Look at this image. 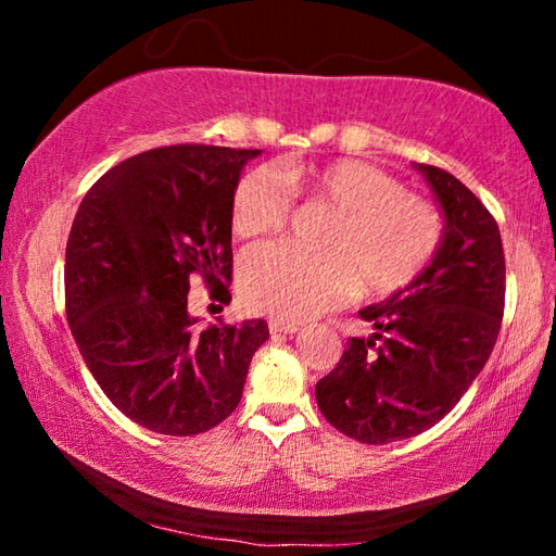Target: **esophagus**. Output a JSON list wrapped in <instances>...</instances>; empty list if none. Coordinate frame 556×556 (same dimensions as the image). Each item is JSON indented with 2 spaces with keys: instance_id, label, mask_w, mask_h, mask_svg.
<instances>
[{
  "instance_id": "1",
  "label": "esophagus",
  "mask_w": 556,
  "mask_h": 556,
  "mask_svg": "<svg viewBox=\"0 0 556 556\" xmlns=\"http://www.w3.org/2000/svg\"><path fill=\"white\" fill-rule=\"evenodd\" d=\"M269 331L271 333H296L299 331V324L294 321H279V318H271L269 321Z\"/></svg>"
}]
</instances>
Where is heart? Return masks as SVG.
<instances>
[{"mask_svg": "<svg viewBox=\"0 0 556 556\" xmlns=\"http://www.w3.org/2000/svg\"><path fill=\"white\" fill-rule=\"evenodd\" d=\"M294 199L304 208L331 211L316 240L321 252L260 244L244 252L238 271L242 304L279 321L324 314L355 287L365 296L397 294L431 265L444 238L434 203L355 159L244 172L230 203L232 232L250 240L281 230Z\"/></svg>", "mask_w": 556, "mask_h": 556, "instance_id": "1", "label": "heart"}]
</instances>
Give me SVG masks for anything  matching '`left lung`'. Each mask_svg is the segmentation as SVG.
<instances>
[{
  "label": "left lung",
  "instance_id": "left-lung-1",
  "mask_svg": "<svg viewBox=\"0 0 556 556\" xmlns=\"http://www.w3.org/2000/svg\"><path fill=\"white\" fill-rule=\"evenodd\" d=\"M444 211L431 265L361 312L378 333L351 338L316 382L324 417L363 444L417 437L464 397L493 353L505 312V255L491 211L456 176L419 164Z\"/></svg>",
  "mask_w": 556,
  "mask_h": 556
}]
</instances>
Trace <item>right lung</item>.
I'll use <instances>...</instances> for the list:
<instances>
[{
	"instance_id": "obj_1",
	"label": "right lung",
	"mask_w": 556,
	"mask_h": 556,
	"mask_svg": "<svg viewBox=\"0 0 556 556\" xmlns=\"http://www.w3.org/2000/svg\"><path fill=\"white\" fill-rule=\"evenodd\" d=\"M257 154L152 149L102 174L75 213L65 248L73 338L110 402L156 434H203L230 417L269 338L265 318L199 331L188 314L195 277L230 304V203Z\"/></svg>"
}]
</instances>
